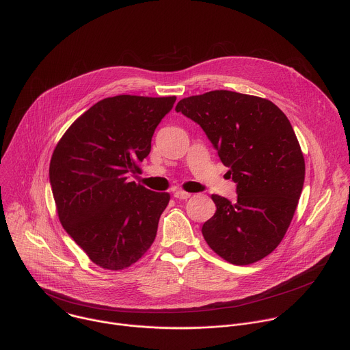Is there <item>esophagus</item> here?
<instances>
[{
    "label": "esophagus",
    "mask_w": 350,
    "mask_h": 350,
    "mask_svg": "<svg viewBox=\"0 0 350 350\" xmlns=\"http://www.w3.org/2000/svg\"><path fill=\"white\" fill-rule=\"evenodd\" d=\"M191 196V193L189 192H185V191H183V189H177L176 192H174V198H177V199H188Z\"/></svg>",
    "instance_id": "1"
}]
</instances>
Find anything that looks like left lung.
<instances>
[{
	"label": "left lung",
	"mask_w": 350,
	"mask_h": 350,
	"mask_svg": "<svg viewBox=\"0 0 350 350\" xmlns=\"http://www.w3.org/2000/svg\"><path fill=\"white\" fill-rule=\"evenodd\" d=\"M204 129L237 183L235 201L212 195L216 213L202 226L213 251L252 265L282 241L305 181V158L284 112L266 98L215 90L176 107Z\"/></svg>",
	"instance_id": "left-lung-1"
}]
</instances>
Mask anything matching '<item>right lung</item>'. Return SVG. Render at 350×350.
<instances>
[{
    "label": "right lung",
    "mask_w": 350,
    "mask_h": 350,
    "mask_svg": "<svg viewBox=\"0 0 350 350\" xmlns=\"http://www.w3.org/2000/svg\"><path fill=\"white\" fill-rule=\"evenodd\" d=\"M176 96L116 95L77 118L57 144L49 183L61 224L92 263L123 270L155 241L170 195L130 181Z\"/></svg>",
    "instance_id": "1"
}]
</instances>
